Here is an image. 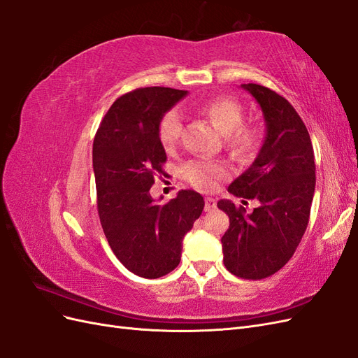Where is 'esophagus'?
I'll list each match as a JSON object with an SVG mask.
<instances>
[{
  "label": "esophagus",
  "instance_id": "obj_1",
  "mask_svg": "<svg viewBox=\"0 0 358 358\" xmlns=\"http://www.w3.org/2000/svg\"><path fill=\"white\" fill-rule=\"evenodd\" d=\"M215 209H216V201H215V199L206 197V200H204V210H206V212H212V210H215Z\"/></svg>",
  "mask_w": 358,
  "mask_h": 358
}]
</instances>
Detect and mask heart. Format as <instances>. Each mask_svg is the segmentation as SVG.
<instances>
[{
  "mask_svg": "<svg viewBox=\"0 0 358 358\" xmlns=\"http://www.w3.org/2000/svg\"><path fill=\"white\" fill-rule=\"evenodd\" d=\"M201 113L215 128L227 136V145L237 154L251 152L257 142V131L251 127H241L245 110L243 106L233 99H218L203 106ZM159 140L166 149L175 146L182 134V117L178 110H170L159 122ZM182 178L199 189H212L222 178L227 169L222 162L210 159H191L180 170Z\"/></svg>",
  "mask_w": 358,
  "mask_h": 358,
  "instance_id": "obj_1",
  "label": "heart"
}]
</instances>
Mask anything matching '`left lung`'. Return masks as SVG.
I'll return each instance as SVG.
<instances>
[{
	"instance_id": "left-lung-1",
	"label": "left lung",
	"mask_w": 358,
	"mask_h": 358,
	"mask_svg": "<svg viewBox=\"0 0 358 358\" xmlns=\"http://www.w3.org/2000/svg\"><path fill=\"white\" fill-rule=\"evenodd\" d=\"M262 107L263 146L254 162L231 182L236 197L259 201L252 213L220 200L230 218L222 236L224 264L243 279H263L282 268L306 231L315 192V161L306 125L284 96L257 83H243Z\"/></svg>"
}]
</instances>
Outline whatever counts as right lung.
<instances>
[{
    "label": "right lung",
    "instance_id": "right-lung-1",
    "mask_svg": "<svg viewBox=\"0 0 358 358\" xmlns=\"http://www.w3.org/2000/svg\"><path fill=\"white\" fill-rule=\"evenodd\" d=\"M187 94L150 86L119 96L94 138L96 206L106 239L129 272L146 279L178 267L183 236L204 208L203 197L192 189L179 191L166 204L149 192L157 173L164 175L167 161L159 122Z\"/></svg>",
    "mask_w": 358,
    "mask_h": 358
}]
</instances>
